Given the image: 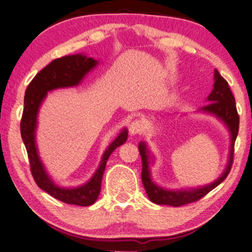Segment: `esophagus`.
<instances>
[{
    "label": "esophagus",
    "instance_id": "esophagus-1",
    "mask_svg": "<svg viewBox=\"0 0 252 252\" xmlns=\"http://www.w3.org/2000/svg\"><path fill=\"white\" fill-rule=\"evenodd\" d=\"M143 130H144V127H143V124L141 120L135 119L129 124V133L132 134V135H135V134H141Z\"/></svg>",
    "mask_w": 252,
    "mask_h": 252
}]
</instances>
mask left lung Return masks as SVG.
Wrapping results in <instances>:
<instances>
[{"label": "left lung", "instance_id": "8db88e82", "mask_svg": "<svg viewBox=\"0 0 252 252\" xmlns=\"http://www.w3.org/2000/svg\"><path fill=\"white\" fill-rule=\"evenodd\" d=\"M215 86H213V91L208 97L209 102L208 104L202 108L203 111L211 112L216 115L218 118L222 120L223 123L228 126L230 130V135H232V146H230V154H229V160L228 165H227L226 171L220 177L218 180L213 182V184L206 186V187H202L198 189H191V190H166L158 187L151 181L150 173H149V161H148V150L146 148V144L140 143L139 144V151L141 155V159H142V173H141V178H142V182L146 189L148 197L150 198L151 202L156 203V204H164V205H171V206H181L189 204V203L197 202L198 199L215 189L217 186H219L221 182L225 180L228 175L230 168L233 165V156H234V143H235L237 133H239V125H240V117L236 110L235 98L232 91H230L228 82L223 79L218 71L215 72Z\"/></svg>", "mask_w": 252, "mask_h": 252}]
</instances>
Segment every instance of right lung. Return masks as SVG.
Wrapping results in <instances>:
<instances>
[{"mask_svg": "<svg viewBox=\"0 0 252 252\" xmlns=\"http://www.w3.org/2000/svg\"><path fill=\"white\" fill-rule=\"evenodd\" d=\"M97 62L82 55H71L57 58L49 65L42 68L33 80L27 86L24 97V111L20 122V134L25 144L27 156L30 159L31 173L34 181L39 187L48 194L66 204L88 206L94 204L101 191L102 177L104 173L106 160L110 155L127 140V130L124 129L117 139L108 147L103 155L101 165L96 171L91 181L78 188H60L53 184L42 166L35 147V127L36 115L42 99L46 97L47 92L56 88L72 87L77 86L82 80L86 73L92 70Z\"/></svg>", "mask_w": 252, "mask_h": 252, "instance_id": "add662e5", "label": "right lung"}]
</instances>
